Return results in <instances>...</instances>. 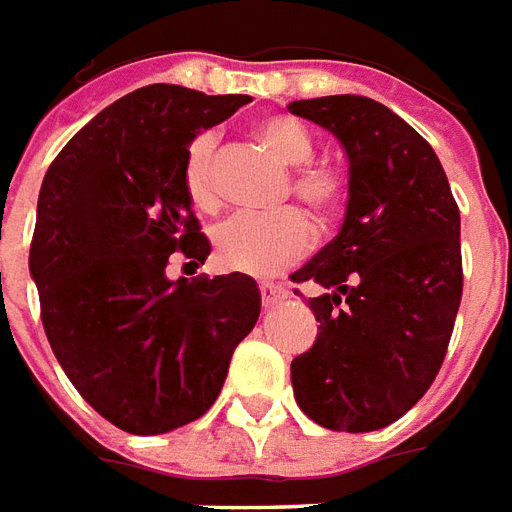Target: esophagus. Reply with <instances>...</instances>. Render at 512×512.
I'll return each instance as SVG.
<instances>
[{
  "mask_svg": "<svg viewBox=\"0 0 512 512\" xmlns=\"http://www.w3.org/2000/svg\"><path fill=\"white\" fill-rule=\"evenodd\" d=\"M259 292H262V303L267 308L275 306V303H281L286 297V289L278 284H259Z\"/></svg>",
  "mask_w": 512,
  "mask_h": 512,
  "instance_id": "1",
  "label": "esophagus"
}]
</instances>
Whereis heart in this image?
I'll use <instances>...</instances> for the list:
<instances>
[{
	"label": "heart",
	"mask_w": 512,
	"mask_h": 512,
	"mask_svg": "<svg viewBox=\"0 0 512 512\" xmlns=\"http://www.w3.org/2000/svg\"><path fill=\"white\" fill-rule=\"evenodd\" d=\"M256 140L292 173V192L317 215H331L344 198L342 173L331 165H308L314 159V137L303 123L273 115L256 123ZM184 190L198 212L220 209L217 187V137L212 132L192 140L184 162ZM314 245V226L300 209L275 215H237L215 231V256L220 267L237 273L270 275L303 259Z\"/></svg>",
	"instance_id": "1"
}]
</instances>
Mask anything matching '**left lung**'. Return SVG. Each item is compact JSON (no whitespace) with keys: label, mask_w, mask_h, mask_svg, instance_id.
Instances as JSON below:
<instances>
[{"label":"left lung","mask_w":512,"mask_h":512,"mask_svg":"<svg viewBox=\"0 0 512 512\" xmlns=\"http://www.w3.org/2000/svg\"><path fill=\"white\" fill-rule=\"evenodd\" d=\"M289 112L342 143L350 162L339 234L308 259L320 322L292 361L300 411L328 430L397 422L436 380L463 295L460 212L436 151L366 96L292 101Z\"/></svg>","instance_id":"1"}]
</instances>
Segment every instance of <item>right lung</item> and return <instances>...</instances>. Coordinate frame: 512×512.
Masks as SVG:
<instances>
[{
  "mask_svg": "<svg viewBox=\"0 0 512 512\" xmlns=\"http://www.w3.org/2000/svg\"><path fill=\"white\" fill-rule=\"evenodd\" d=\"M250 96L148 85L101 110L57 154L38 195L30 273L46 339L107 422L157 436L204 416L259 320L245 273L170 281V253L206 262L184 190L187 148Z\"/></svg>",
  "mask_w": 512,
  "mask_h": 512,
  "instance_id": "add662e5",
  "label": "right lung"
}]
</instances>
